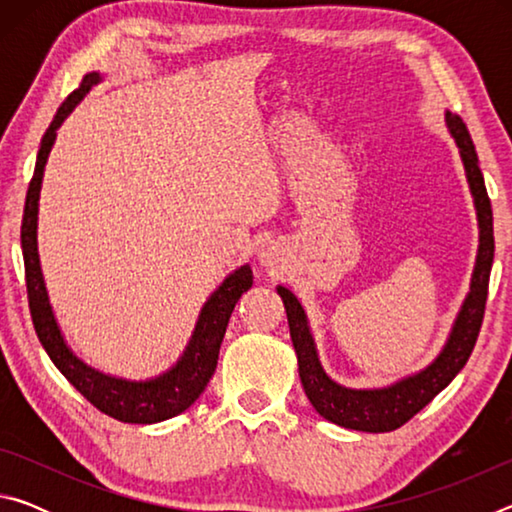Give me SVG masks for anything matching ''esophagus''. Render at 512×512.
Instances as JSON below:
<instances>
[{
    "instance_id": "1",
    "label": "esophagus",
    "mask_w": 512,
    "mask_h": 512,
    "mask_svg": "<svg viewBox=\"0 0 512 512\" xmlns=\"http://www.w3.org/2000/svg\"><path fill=\"white\" fill-rule=\"evenodd\" d=\"M259 262H262L264 266H268V268H273L275 264H277V253H275V248H264L262 253H259Z\"/></svg>"
}]
</instances>
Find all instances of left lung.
<instances>
[{
	"mask_svg": "<svg viewBox=\"0 0 512 512\" xmlns=\"http://www.w3.org/2000/svg\"><path fill=\"white\" fill-rule=\"evenodd\" d=\"M447 128L452 131L454 140L461 149V158L465 164L467 183H470L476 216H479L481 244L479 255H476V266L472 275V287L463 302L461 314H458L452 334L445 350L440 357L424 368L418 375L397 381L388 388H377V391H352L343 388L336 381L325 375L320 368L314 339L309 334L305 309L300 307L298 298L289 289L277 287V293L284 302L291 329V341L298 354V370L302 388L314 404V409L323 415L325 420L339 424L345 429L384 433L395 431L402 424L409 422L415 413L422 411L433 397L452 381L470 359V354L479 339L485 300H488V282L492 271V259H495V235H492V207L488 198V189L483 183V173L479 169V158H476L472 137L467 133V126L458 115L447 112Z\"/></svg>",
	"mask_w": 512,
	"mask_h": 512,
	"instance_id": "left-lung-1",
	"label": "left lung"
}]
</instances>
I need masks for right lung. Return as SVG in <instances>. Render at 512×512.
Wrapping results in <instances>:
<instances>
[{
  "label": "right lung",
  "mask_w": 512,
  "mask_h": 512,
  "mask_svg": "<svg viewBox=\"0 0 512 512\" xmlns=\"http://www.w3.org/2000/svg\"><path fill=\"white\" fill-rule=\"evenodd\" d=\"M101 76L97 72L85 74L79 88H76L65 99L63 106L58 108L54 121H51L47 133L42 135L36 171L29 183L27 203H24L22 216V255H24V273H27V296L31 320L36 327V334L47 350L49 359L56 363V368L63 372L69 384L79 391L92 406H97L101 413L110 415L119 422L131 424H153L169 420L173 415L189 409L198 395L205 391L216 370L219 361L221 341L225 336V327L235 311L239 298L253 287V271L250 266H241L239 271L225 277V282L212 293V298L205 302L198 318L192 341L180 361L162 377L151 381H126L117 377H108L99 370L85 366L81 359H76L72 350L67 348L56 318L51 314L45 280H42L40 259H38V201H40V185L45 164L49 158L51 146L56 140L58 126L67 119L69 112L76 108L85 94L97 85Z\"/></svg>",
  "instance_id": "right-lung-1"
}]
</instances>
